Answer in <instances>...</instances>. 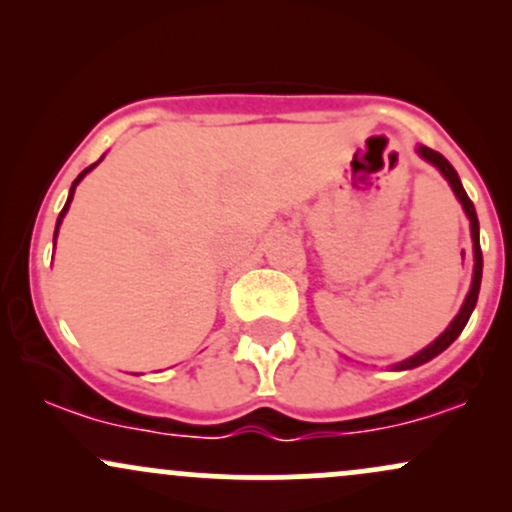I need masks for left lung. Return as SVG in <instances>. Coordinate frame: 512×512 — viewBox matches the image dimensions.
I'll use <instances>...</instances> for the list:
<instances>
[{
    "instance_id": "8db88e82",
    "label": "left lung",
    "mask_w": 512,
    "mask_h": 512,
    "mask_svg": "<svg viewBox=\"0 0 512 512\" xmlns=\"http://www.w3.org/2000/svg\"><path fill=\"white\" fill-rule=\"evenodd\" d=\"M419 154L424 156L426 161H431L433 166H436V168L440 170V173H443L445 178H448L450 187H452V192H455L457 199H460V202H462L464 211H467V216H469V223H472V243H474V276H472V289H469V293H467V301H464L462 310H460V313H457L455 320L450 322V327H448V330H445L443 334H440V337L436 339V342H433V344H428L424 351H419V354H416V356L407 358V361L397 363V366H395L397 370L416 368V366H421V363L431 361V358H436L438 354H443V351L448 349V346H450L452 342H455L457 337H460L462 330H464V325H467L469 315H472L474 305H477V298H479V286H481V267H484V257H481V245H479V219H477V209H474L472 199H469V197H467V192H464L462 182H460V178H457V170L450 166V161H448V158H445L443 154H438V151L428 149V146H419Z\"/></svg>"
}]
</instances>
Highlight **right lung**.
<instances>
[{
	"instance_id": "add662e5",
	"label": "right lung",
	"mask_w": 512,
	"mask_h": 512,
	"mask_svg": "<svg viewBox=\"0 0 512 512\" xmlns=\"http://www.w3.org/2000/svg\"><path fill=\"white\" fill-rule=\"evenodd\" d=\"M96 166H98V163H93V166H88L86 170H81V173H79V178H76V180L72 182V190H69V199H67V204H64V209L60 211V219H57V228H60V223H62V219H64V214H67V209H69V202H72V197H74V190H76V185H79V180L84 178V175L88 173V170H91V168H96ZM55 238H57V231H55Z\"/></svg>"
}]
</instances>
